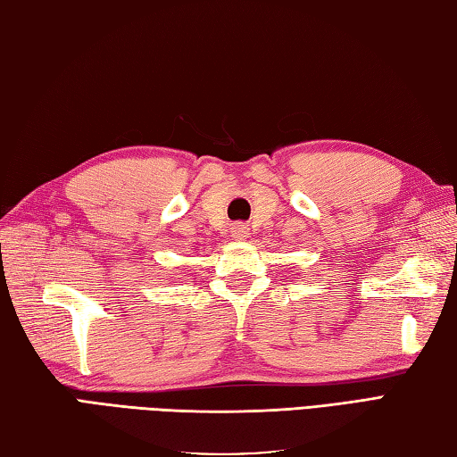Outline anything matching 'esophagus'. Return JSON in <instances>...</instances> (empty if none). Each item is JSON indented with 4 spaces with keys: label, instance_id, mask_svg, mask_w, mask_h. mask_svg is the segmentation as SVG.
I'll return each instance as SVG.
<instances>
[{
    "label": "esophagus",
    "instance_id": "esophagus-1",
    "mask_svg": "<svg viewBox=\"0 0 457 457\" xmlns=\"http://www.w3.org/2000/svg\"><path fill=\"white\" fill-rule=\"evenodd\" d=\"M230 237L235 240H245L248 237V227L245 222H237V225L230 227Z\"/></svg>",
    "mask_w": 457,
    "mask_h": 457
}]
</instances>
